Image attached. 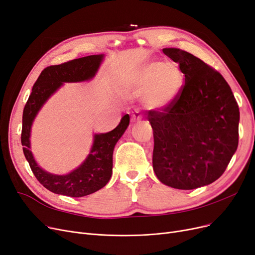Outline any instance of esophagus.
<instances>
[{
  "label": "esophagus",
  "instance_id": "obj_1",
  "mask_svg": "<svg viewBox=\"0 0 255 255\" xmlns=\"http://www.w3.org/2000/svg\"><path fill=\"white\" fill-rule=\"evenodd\" d=\"M141 119V115L139 114V112H135L132 114V117H131V122L132 123H135V122H139Z\"/></svg>",
  "mask_w": 255,
  "mask_h": 255
}]
</instances>
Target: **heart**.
Masks as SVG:
<instances>
[{"mask_svg":"<svg viewBox=\"0 0 255 255\" xmlns=\"http://www.w3.org/2000/svg\"><path fill=\"white\" fill-rule=\"evenodd\" d=\"M183 76L173 62H152L143 68L131 83L132 95L142 97V101L152 108L169 105L179 94Z\"/></svg>","mask_w":255,"mask_h":255,"instance_id":"b5f03b06","label":"heart"}]
</instances>
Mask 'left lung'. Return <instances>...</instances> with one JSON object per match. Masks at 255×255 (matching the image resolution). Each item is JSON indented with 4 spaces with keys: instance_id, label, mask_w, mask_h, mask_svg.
I'll return each mask as SVG.
<instances>
[{
    "instance_id": "1",
    "label": "left lung",
    "mask_w": 255,
    "mask_h": 255,
    "mask_svg": "<svg viewBox=\"0 0 255 255\" xmlns=\"http://www.w3.org/2000/svg\"><path fill=\"white\" fill-rule=\"evenodd\" d=\"M162 52L179 64L184 83L169 105L148 113L153 170L165 185L194 190L217 180L237 151L239 105L224 77L212 66L180 49Z\"/></svg>"
}]
</instances>
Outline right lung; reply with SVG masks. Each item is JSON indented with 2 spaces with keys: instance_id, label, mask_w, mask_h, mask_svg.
Returning <instances> with one entry per match:
<instances>
[{
  "instance_id": "right-lung-1",
  "label": "right lung",
  "mask_w": 255,
  "mask_h": 255,
  "mask_svg": "<svg viewBox=\"0 0 255 255\" xmlns=\"http://www.w3.org/2000/svg\"><path fill=\"white\" fill-rule=\"evenodd\" d=\"M103 55H91L70 60L43 70L24 107L21 146L25 157L36 179L49 191L70 197H83L93 194L107 184L113 174V153L117 141L127 129L130 118L125 115L120 124L107 133L95 134L94 145L84 162L70 174L53 175L40 169L30 151V131L32 122L48 99L62 85V82L90 80L95 76Z\"/></svg>"
}]
</instances>
